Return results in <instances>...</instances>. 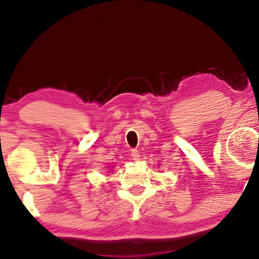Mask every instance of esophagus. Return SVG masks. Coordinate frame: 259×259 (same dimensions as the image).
<instances>
[{"instance_id":"obj_1","label":"esophagus","mask_w":259,"mask_h":259,"mask_svg":"<svg viewBox=\"0 0 259 259\" xmlns=\"http://www.w3.org/2000/svg\"><path fill=\"white\" fill-rule=\"evenodd\" d=\"M132 157H133V160L135 161V162H139V161L141 160V155H140V153H139V150L134 149V150L132 151Z\"/></svg>"}]
</instances>
